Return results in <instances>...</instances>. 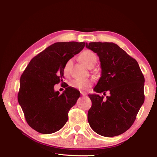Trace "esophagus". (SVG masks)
Wrapping results in <instances>:
<instances>
[{
	"label": "esophagus",
	"instance_id": "1",
	"mask_svg": "<svg viewBox=\"0 0 157 157\" xmlns=\"http://www.w3.org/2000/svg\"><path fill=\"white\" fill-rule=\"evenodd\" d=\"M80 94H81L82 96H86V93H84V92H80Z\"/></svg>",
	"mask_w": 157,
	"mask_h": 157
}]
</instances>
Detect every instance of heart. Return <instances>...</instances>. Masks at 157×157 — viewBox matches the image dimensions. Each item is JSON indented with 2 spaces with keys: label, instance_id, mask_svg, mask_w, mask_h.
Instances as JSON below:
<instances>
[{
  "label": "heart",
  "instance_id": "heart-1",
  "mask_svg": "<svg viewBox=\"0 0 157 157\" xmlns=\"http://www.w3.org/2000/svg\"><path fill=\"white\" fill-rule=\"evenodd\" d=\"M80 59L81 60L82 62L86 65L88 67L90 65H92L95 61H96V56L92 52L86 50L83 52L82 53L80 56ZM71 63H72V59H69L65 63L63 71V73L67 75L69 73V70ZM92 80L91 79H80L77 78L74 79L71 82V86L81 91H86L89 88L92 86Z\"/></svg>",
  "mask_w": 157,
  "mask_h": 157
}]
</instances>
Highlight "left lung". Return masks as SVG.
<instances>
[{
  "mask_svg": "<svg viewBox=\"0 0 157 157\" xmlns=\"http://www.w3.org/2000/svg\"><path fill=\"white\" fill-rule=\"evenodd\" d=\"M99 56L101 77L94 90L109 96L88 94L92 107L88 121L99 135L114 137L128 130L145 100L144 76L137 61L113 42L86 43Z\"/></svg>",
  "mask_w": 157,
  "mask_h": 157,
  "instance_id": "obj_1",
  "label": "left lung"
}]
</instances>
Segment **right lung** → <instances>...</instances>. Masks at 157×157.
I'll return each instance as SVG.
<instances>
[{
  "label": "right lung",
  "mask_w": 157,
  "mask_h": 157,
  "mask_svg": "<svg viewBox=\"0 0 157 157\" xmlns=\"http://www.w3.org/2000/svg\"><path fill=\"white\" fill-rule=\"evenodd\" d=\"M85 42H62L50 45L33 58L20 78L17 99L27 124L44 134L59 130L68 120L70 109L80 92L68 86L60 94L54 85L63 82L66 61L78 54Z\"/></svg>",
  "instance_id": "add662e5"
}]
</instances>
